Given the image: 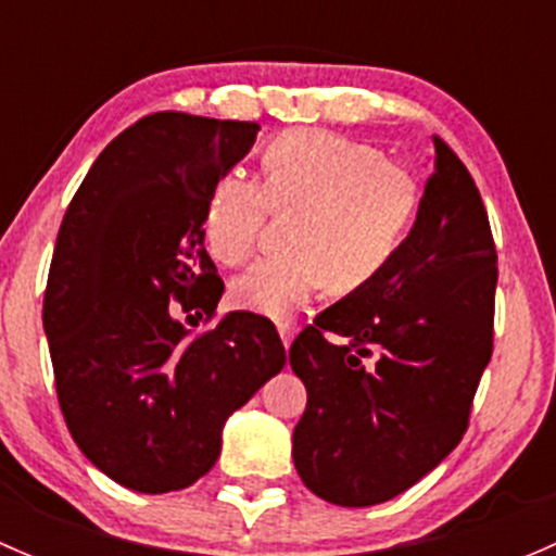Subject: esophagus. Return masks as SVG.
Here are the masks:
<instances>
[{
	"instance_id": "esophagus-1",
	"label": "esophagus",
	"mask_w": 556,
	"mask_h": 556,
	"mask_svg": "<svg viewBox=\"0 0 556 556\" xmlns=\"http://www.w3.org/2000/svg\"><path fill=\"white\" fill-rule=\"evenodd\" d=\"M293 325L290 323H279V339H282L285 346H290V341H293Z\"/></svg>"
}]
</instances>
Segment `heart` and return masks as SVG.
Wrapping results in <instances>:
<instances>
[{
	"mask_svg": "<svg viewBox=\"0 0 556 556\" xmlns=\"http://www.w3.org/2000/svg\"><path fill=\"white\" fill-rule=\"evenodd\" d=\"M263 185L242 172L212 182L201 215L204 247L223 266H242L271 212H295L290 255L266 257L233 279L239 309L293 317L328 285H371L406 242L419 206L414 174L377 148L323 128H290L263 148Z\"/></svg>",
	"mask_w": 556,
	"mask_h": 556,
	"instance_id": "obj_1",
	"label": "heart"
}]
</instances>
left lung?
Masks as SVG:
<instances>
[{"instance_id": "left-lung-1", "label": "left lung", "mask_w": 556, "mask_h": 556, "mask_svg": "<svg viewBox=\"0 0 556 556\" xmlns=\"http://www.w3.org/2000/svg\"><path fill=\"white\" fill-rule=\"evenodd\" d=\"M497 252L473 177L441 137L390 266L295 336L299 476L336 506L401 495L463 441L495 341Z\"/></svg>"}]
</instances>
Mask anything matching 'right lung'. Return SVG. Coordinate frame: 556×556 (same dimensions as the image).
I'll list each match as a JSON object with an SVG mask.
<instances>
[{
  "label": "right lung",
  "instance_id": "right-lung-1",
  "mask_svg": "<svg viewBox=\"0 0 556 556\" xmlns=\"http://www.w3.org/2000/svg\"><path fill=\"white\" fill-rule=\"evenodd\" d=\"M250 121L153 112L93 161L55 237L42 325L72 439L128 490H185L220 457L226 419L288 363L268 317L215 318L223 279L201 215L212 182L244 159Z\"/></svg>",
  "mask_w": 556,
  "mask_h": 556
}]
</instances>
